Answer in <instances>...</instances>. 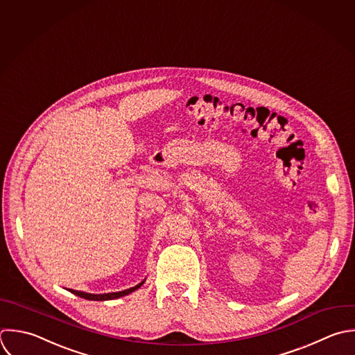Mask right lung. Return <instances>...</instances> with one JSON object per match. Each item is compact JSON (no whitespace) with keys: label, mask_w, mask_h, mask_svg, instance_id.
I'll return each mask as SVG.
<instances>
[{"label":"right lung","mask_w":355,"mask_h":355,"mask_svg":"<svg viewBox=\"0 0 355 355\" xmlns=\"http://www.w3.org/2000/svg\"><path fill=\"white\" fill-rule=\"evenodd\" d=\"M144 285V282H141L139 285L134 286V288H130L127 291H123V292H116V293H105V295H91V293H85V292H78V291H69L71 292L73 295L76 296H80L83 299H87V300H98V302H103V300H113V299H119V297H123L125 295H130L134 291H137L138 288H141Z\"/></svg>","instance_id":"add662e5"}]
</instances>
